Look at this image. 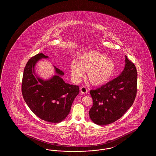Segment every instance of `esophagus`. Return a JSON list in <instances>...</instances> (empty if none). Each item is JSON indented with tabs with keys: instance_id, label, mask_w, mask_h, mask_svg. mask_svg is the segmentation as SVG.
<instances>
[{
	"instance_id": "obj_1",
	"label": "esophagus",
	"mask_w": 156,
	"mask_h": 156,
	"mask_svg": "<svg viewBox=\"0 0 156 156\" xmlns=\"http://www.w3.org/2000/svg\"><path fill=\"white\" fill-rule=\"evenodd\" d=\"M80 91H81V92L82 93V94H87V92H88L87 89V88L85 87H82L81 89H80Z\"/></svg>"
}]
</instances>
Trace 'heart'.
I'll list each match as a JSON object with an SVG mask.
<instances>
[{"label":"heart","instance_id":"obj_1","mask_svg":"<svg viewBox=\"0 0 156 156\" xmlns=\"http://www.w3.org/2000/svg\"><path fill=\"white\" fill-rule=\"evenodd\" d=\"M115 64L101 52L90 51L80 54L71 63V75L75 81H79L87 72L88 81L101 86L109 81L115 71Z\"/></svg>","mask_w":156,"mask_h":156}]
</instances>
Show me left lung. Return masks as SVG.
<instances>
[{
	"instance_id": "8db88e82",
	"label": "left lung",
	"mask_w": 156,
	"mask_h": 156,
	"mask_svg": "<svg viewBox=\"0 0 156 156\" xmlns=\"http://www.w3.org/2000/svg\"><path fill=\"white\" fill-rule=\"evenodd\" d=\"M124 70L117 78L90 91L93 105L89 116L98 125H106L120 119L133 104L137 94V69L125 56Z\"/></svg>"
}]
</instances>
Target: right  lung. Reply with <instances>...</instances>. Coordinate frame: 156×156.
<instances>
[{
	"label": "right lung",
	"instance_id": "add662e5",
	"mask_svg": "<svg viewBox=\"0 0 156 156\" xmlns=\"http://www.w3.org/2000/svg\"><path fill=\"white\" fill-rule=\"evenodd\" d=\"M48 58L43 53L31 57L24 69L22 92L31 111L43 120L59 123L69 114L71 105L80 92L77 85L67 83L61 76L64 73L54 67L56 75L47 81L37 77L34 67L37 61Z\"/></svg>",
	"mask_w": 156,
	"mask_h": 156
}]
</instances>
